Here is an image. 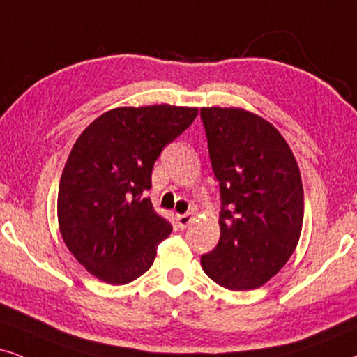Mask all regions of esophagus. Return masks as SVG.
<instances>
[{
	"label": "esophagus",
	"mask_w": 357,
	"mask_h": 357,
	"mask_svg": "<svg viewBox=\"0 0 357 357\" xmlns=\"http://www.w3.org/2000/svg\"><path fill=\"white\" fill-rule=\"evenodd\" d=\"M194 220V218L191 214H178L176 215V224H178L179 229H186L189 224Z\"/></svg>",
	"instance_id": "34e87169"
}]
</instances>
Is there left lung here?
I'll list each match as a JSON object with an SVG mask.
<instances>
[{
	"mask_svg": "<svg viewBox=\"0 0 357 357\" xmlns=\"http://www.w3.org/2000/svg\"><path fill=\"white\" fill-rule=\"evenodd\" d=\"M220 191V237L201 257L229 290L267 283L290 259L303 225V184L295 156L272 123L242 108H201Z\"/></svg>",
	"mask_w": 357,
	"mask_h": 357,
	"instance_id": "8db88e82",
	"label": "left lung"
}]
</instances>
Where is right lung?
<instances>
[{"label":"right lung","mask_w":357,"mask_h":357,"mask_svg":"<svg viewBox=\"0 0 357 357\" xmlns=\"http://www.w3.org/2000/svg\"><path fill=\"white\" fill-rule=\"evenodd\" d=\"M196 115L189 107H120L75 142L59 184V229L70 254L102 282L125 285L145 273L173 231L145 192L158 156Z\"/></svg>","instance_id":"obj_1"}]
</instances>
